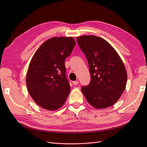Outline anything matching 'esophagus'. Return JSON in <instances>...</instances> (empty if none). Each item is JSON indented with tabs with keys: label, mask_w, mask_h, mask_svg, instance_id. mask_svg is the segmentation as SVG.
I'll list each match as a JSON object with an SVG mask.
<instances>
[{
	"label": "esophagus",
	"mask_w": 147,
	"mask_h": 147,
	"mask_svg": "<svg viewBox=\"0 0 147 147\" xmlns=\"http://www.w3.org/2000/svg\"><path fill=\"white\" fill-rule=\"evenodd\" d=\"M73 83L74 85H77V84H79V81H78V80L74 81V82H73Z\"/></svg>",
	"instance_id": "1"
}]
</instances>
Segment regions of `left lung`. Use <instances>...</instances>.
I'll list each match as a JSON object with an SVG mask.
<instances>
[{
	"label": "left lung",
	"instance_id": "8db88e82",
	"mask_svg": "<svg viewBox=\"0 0 147 147\" xmlns=\"http://www.w3.org/2000/svg\"><path fill=\"white\" fill-rule=\"evenodd\" d=\"M80 48L85 55L90 82L82 87L88 102L96 109L114 105L124 92L127 73L117 52L103 38L95 36L77 37Z\"/></svg>",
	"mask_w": 147,
	"mask_h": 147
}]
</instances>
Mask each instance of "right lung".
Masks as SVG:
<instances>
[{
    "mask_svg": "<svg viewBox=\"0 0 147 147\" xmlns=\"http://www.w3.org/2000/svg\"><path fill=\"white\" fill-rule=\"evenodd\" d=\"M76 42L72 37H52L39 47L30 63L26 83L30 96L46 110H56L64 105L70 91L65 59Z\"/></svg>",
    "mask_w": 147,
    "mask_h": 147,
    "instance_id": "right-lung-1",
    "label": "right lung"
}]
</instances>
